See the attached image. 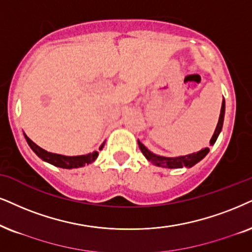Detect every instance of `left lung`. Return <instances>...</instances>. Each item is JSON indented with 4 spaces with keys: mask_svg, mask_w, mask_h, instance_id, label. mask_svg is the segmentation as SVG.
I'll return each mask as SVG.
<instances>
[{
    "mask_svg": "<svg viewBox=\"0 0 252 252\" xmlns=\"http://www.w3.org/2000/svg\"><path fill=\"white\" fill-rule=\"evenodd\" d=\"M224 111H225V103H224V100H223V101H222L221 113H220L218 126H216L215 132H214V135H213L212 139H211V145L214 144V143L216 142V139H218L220 132H221L222 126H223V120H224ZM138 146H139V149H141L142 154L145 156V158L148 159L149 161H151L152 164L157 165V166L167 167V168H181L184 166L192 167L196 163H199L201 159L205 158L206 155L209 152V149L205 148V149L200 150V151L194 152V154L172 158V157H163V156H158V155L152 154V152L150 151V150L146 149L145 146L143 145L139 141H138Z\"/></svg>",
    "mask_w": 252,
    "mask_h": 252,
    "instance_id": "8db88e82",
    "label": "left lung"
}]
</instances>
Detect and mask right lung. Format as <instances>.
<instances>
[{
  "instance_id": "1",
  "label": "right lung",
  "mask_w": 252,
  "mask_h": 252,
  "mask_svg": "<svg viewBox=\"0 0 252 252\" xmlns=\"http://www.w3.org/2000/svg\"><path fill=\"white\" fill-rule=\"evenodd\" d=\"M25 139H27L29 146L32 149V151L36 154L38 157L40 159H43L44 161L46 163H50L55 166L58 167H63V168H76V167H82L85 165L93 163V161L96 159V157L98 156L97 151L92 152V154L88 155H84V156H73V157H68V156H63V155H57V154H52V152H47L46 150L41 149L40 146H38L37 144L31 141L29 137L24 133ZM104 145H101L100 149H102Z\"/></svg>"
}]
</instances>
